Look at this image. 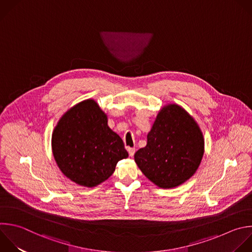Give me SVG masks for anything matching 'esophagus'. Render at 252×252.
I'll list each match as a JSON object with an SVG mask.
<instances>
[{"label": "esophagus", "mask_w": 252, "mask_h": 252, "mask_svg": "<svg viewBox=\"0 0 252 252\" xmlns=\"http://www.w3.org/2000/svg\"><path fill=\"white\" fill-rule=\"evenodd\" d=\"M127 151H128V154H129V156H133L134 155V152H135V148H133V147H128L127 148Z\"/></svg>", "instance_id": "esophagus-1"}]
</instances>
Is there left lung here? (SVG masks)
<instances>
[{"instance_id": "obj_1", "label": "left lung", "mask_w": 252, "mask_h": 252, "mask_svg": "<svg viewBox=\"0 0 252 252\" xmlns=\"http://www.w3.org/2000/svg\"><path fill=\"white\" fill-rule=\"evenodd\" d=\"M204 154L203 134L177 105L163 108L147 134V144L134 160L141 172L160 188H173L194 175Z\"/></svg>"}]
</instances>
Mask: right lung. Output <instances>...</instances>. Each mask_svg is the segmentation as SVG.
<instances>
[{
    "label": "right lung",
    "instance_id": "add662e5",
    "mask_svg": "<svg viewBox=\"0 0 252 252\" xmlns=\"http://www.w3.org/2000/svg\"><path fill=\"white\" fill-rule=\"evenodd\" d=\"M107 123L98 104L87 100L70 109L54 128V159L62 173L78 185H99L128 156L124 141Z\"/></svg>",
    "mask_w": 252,
    "mask_h": 252
}]
</instances>
